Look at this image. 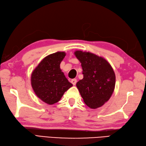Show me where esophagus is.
Here are the masks:
<instances>
[{
  "instance_id": "1",
  "label": "esophagus",
  "mask_w": 146,
  "mask_h": 146,
  "mask_svg": "<svg viewBox=\"0 0 146 146\" xmlns=\"http://www.w3.org/2000/svg\"><path fill=\"white\" fill-rule=\"evenodd\" d=\"M71 83H72L74 86H75L76 83H77V79H74L71 80Z\"/></svg>"
}]
</instances>
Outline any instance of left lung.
Here are the masks:
<instances>
[{"label": "left lung", "mask_w": 146, "mask_h": 146, "mask_svg": "<svg viewBox=\"0 0 146 146\" xmlns=\"http://www.w3.org/2000/svg\"><path fill=\"white\" fill-rule=\"evenodd\" d=\"M82 68L84 77L76 86L86 104L97 109L108 102L114 90L115 75L108 61L102 57L81 50L74 52Z\"/></svg>", "instance_id": "8db88e82"}]
</instances>
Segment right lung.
I'll use <instances>...</instances> for the list:
<instances>
[{
  "instance_id": "obj_1",
  "label": "right lung",
  "mask_w": 146,
  "mask_h": 146,
  "mask_svg": "<svg viewBox=\"0 0 146 146\" xmlns=\"http://www.w3.org/2000/svg\"><path fill=\"white\" fill-rule=\"evenodd\" d=\"M66 54L57 52L46 56L31 75V85L35 94L47 104L59 102L72 84L62 72L60 64Z\"/></svg>"
}]
</instances>
